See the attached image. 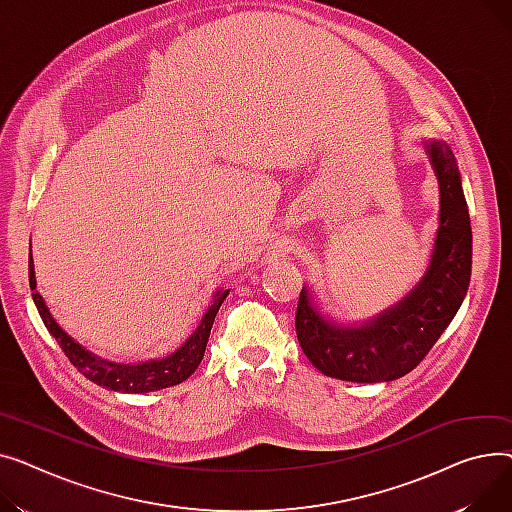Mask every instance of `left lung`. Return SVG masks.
I'll return each instance as SVG.
<instances>
[{
	"label": "left lung",
	"mask_w": 512,
	"mask_h": 512,
	"mask_svg": "<svg viewBox=\"0 0 512 512\" xmlns=\"http://www.w3.org/2000/svg\"><path fill=\"white\" fill-rule=\"evenodd\" d=\"M440 186V225L424 279L376 318L343 326L322 316L306 287L295 333L306 357L326 376L349 382H388L409 374L455 318L471 279V221L453 150L428 142Z\"/></svg>",
	"instance_id": "1"
}]
</instances>
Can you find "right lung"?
<instances>
[{
	"label": "right lung",
	"instance_id": "add662e5",
	"mask_svg": "<svg viewBox=\"0 0 512 512\" xmlns=\"http://www.w3.org/2000/svg\"><path fill=\"white\" fill-rule=\"evenodd\" d=\"M28 283H30V289H33L35 306L49 330V335H53L55 341L59 343V347L64 349L66 357L70 359V364L80 374H84L88 380H93L95 384H99L103 388L117 390V393H153V390L175 386L179 382H184L188 376H192L204 357V349H206L215 316L223 304V299L229 295L227 289L215 291L213 304L208 306L206 314L202 316L192 337L175 353H171L163 359H150V362L132 366V364L107 362V359H101L95 353L86 351L80 343H76L66 333L62 326L53 320V316L49 314V310L43 302V297L37 291L33 256H28Z\"/></svg>",
	"mask_w": 512,
	"mask_h": 512
}]
</instances>
